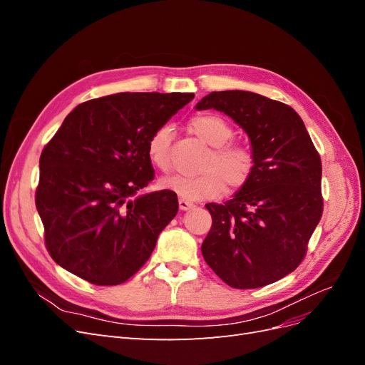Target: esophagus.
I'll return each instance as SVG.
<instances>
[{
    "instance_id": "1",
    "label": "esophagus",
    "mask_w": 365,
    "mask_h": 365,
    "mask_svg": "<svg viewBox=\"0 0 365 365\" xmlns=\"http://www.w3.org/2000/svg\"><path fill=\"white\" fill-rule=\"evenodd\" d=\"M178 205H180V210H182V212H185V210H190V208L195 207L193 202L187 201V200H180V201H178Z\"/></svg>"
}]
</instances>
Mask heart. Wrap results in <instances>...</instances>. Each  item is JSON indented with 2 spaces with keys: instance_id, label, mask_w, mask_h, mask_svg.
Masks as SVG:
<instances>
[{
  "instance_id": "1",
  "label": "heart",
  "mask_w": 365,
  "mask_h": 365,
  "mask_svg": "<svg viewBox=\"0 0 365 365\" xmlns=\"http://www.w3.org/2000/svg\"><path fill=\"white\" fill-rule=\"evenodd\" d=\"M190 129L213 149L207 153L201 168L195 175H172L161 180L163 189L175 192L182 200L200 201L216 197L225 190L242 189L256 170V157L248 146L228 143L235 130L227 120L215 114H200L190 120ZM172 128L160 126L148 140V158L161 172L170 169Z\"/></svg>"
}]
</instances>
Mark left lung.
<instances>
[{"instance_id": "left-lung-1", "label": "left lung", "mask_w": 365, "mask_h": 365, "mask_svg": "<svg viewBox=\"0 0 365 365\" xmlns=\"http://www.w3.org/2000/svg\"><path fill=\"white\" fill-rule=\"evenodd\" d=\"M216 109L247 132L256 157L251 180L205 208L207 264L236 289L262 288L292 272L323 215L322 160L294 109L250 91H213L196 109Z\"/></svg>"}]
</instances>
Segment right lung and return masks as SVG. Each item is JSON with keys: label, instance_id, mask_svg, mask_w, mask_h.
Instances as JSON below:
<instances>
[{"label": "right lung", "instance_id": "obj_1", "mask_svg": "<svg viewBox=\"0 0 365 365\" xmlns=\"http://www.w3.org/2000/svg\"><path fill=\"white\" fill-rule=\"evenodd\" d=\"M192 93H118L77 105L39 158L36 208L46 247L63 269L98 286L130 279L178 213L153 180L148 140Z\"/></svg>", "mask_w": 365, "mask_h": 365}]
</instances>
